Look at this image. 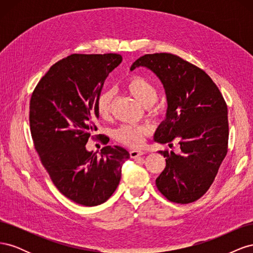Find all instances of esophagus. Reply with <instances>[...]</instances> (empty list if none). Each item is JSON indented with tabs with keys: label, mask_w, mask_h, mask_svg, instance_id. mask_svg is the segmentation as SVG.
Here are the masks:
<instances>
[{
	"label": "esophagus",
	"mask_w": 253,
	"mask_h": 253,
	"mask_svg": "<svg viewBox=\"0 0 253 253\" xmlns=\"http://www.w3.org/2000/svg\"><path fill=\"white\" fill-rule=\"evenodd\" d=\"M143 154H144V152L140 151V150H131V151H129V156H131L132 158H137V157H139Z\"/></svg>",
	"instance_id": "esophagus-1"
}]
</instances>
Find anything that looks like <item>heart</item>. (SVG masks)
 Listing matches in <instances>:
<instances>
[{
  "instance_id": "heart-1",
  "label": "heart",
  "mask_w": 253,
  "mask_h": 253,
  "mask_svg": "<svg viewBox=\"0 0 253 253\" xmlns=\"http://www.w3.org/2000/svg\"><path fill=\"white\" fill-rule=\"evenodd\" d=\"M125 88L144 108H150L154 104L158 97L157 87L148 79L141 76H133L125 83ZM112 94L103 91L96 101V110L99 116L105 119L111 114ZM149 133V128L144 126L124 125L115 132V138L129 147H137L143 139V136Z\"/></svg>"
}]
</instances>
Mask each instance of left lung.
<instances>
[{
  "label": "left lung",
  "instance_id": "obj_1",
  "mask_svg": "<svg viewBox=\"0 0 253 253\" xmlns=\"http://www.w3.org/2000/svg\"><path fill=\"white\" fill-rule=\"evenodd\" d=\"M148 67L164 84L167 118L155 133L160 143L179 140L180 154L159 151L166 168L156 187L167 200L190 204L209 190L228 152V110L216 84L202 68L173 53H149L131 66ZM172 144V143H171Z\"/></svg>",
  "mask_w": 253,
  "mask_h": 253
}]
</instances>
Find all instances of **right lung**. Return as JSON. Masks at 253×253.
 Listing matches in <instances>:
<instances>
[{"mask_svg":"<svg viewBox=\"0 0 253 253\" xmlns=\"http://www.w3.org/2000/svg\"><path fill=\"white\" fill-rule=\"evenodd\" d=\"M121 61L118 53H73L49 68L30 98V133L41 163L60 192L82 206L108 201L129 158L118 145H106L99 157L85 148L89 138L99 137L93 135L99 117L96 101Z\"/></svg>","mask_w":253,"mask_h":253,"instance_id":"obj_1","label":"right lung"}]
</instances>
